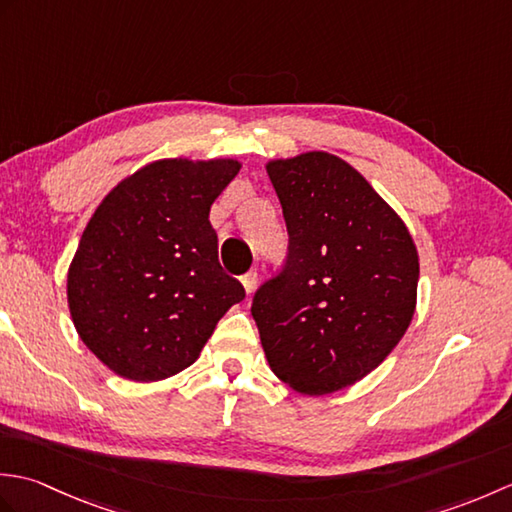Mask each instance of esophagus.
<instances>
[{
    "label": "esophagus",
    "instance_id": "34e87169",
    "mask_svg": "<svg viewBox=\"0 0 512 512\" xmlns=\"http://www.w3.org/2000/svg\"><path fill=\"white\" fill-rule=\"evenodd\" d=\"M242 284H244L246 295H250V292L255 290V286H257V273H255V270H248L246 275H242Z\"/></svg>",
    "mask_w": 512,
    "mask_h": 512
}]
</instances>
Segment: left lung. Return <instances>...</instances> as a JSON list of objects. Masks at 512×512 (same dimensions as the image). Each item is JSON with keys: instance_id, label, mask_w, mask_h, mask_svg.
<instances>
[{"instance_id": "obj_1", "label": "left lung", "mask_w": 512, "mask_h": 512, "mask_svg": "<svg viewBox=\"0 0 512 512\" xmlns=\"http://www.w3.org/2000/svg\"><path fill=\"white\" fill-rule=\"evenodd\" d=\"M288 228L284 266L253 297L268 365L308 396L385 361L416 310L418 253L361 173L325 151L266 167Z\"/></svg>"}]
</instances>
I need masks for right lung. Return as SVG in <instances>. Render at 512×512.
Listing matches in <instances>:
<instances>
[{
	"label": "right lung",
	"instance_id": "right-lung-1",
	"mask_svg": "<svg viewBox=\"0 0 512 512\" xmlns=\"http://www.w3.org/2000/svg\"><path fill=\"white\" fill-rule=\"evenodd\" d=\"M237 160H158L107 193L68 273L81 341L118 376L151 383L195 363L246 297L217 259L211 204Z\"/></svg>",
	"mask_w": 512,
	"mask_h": 512
}]
</instances>
